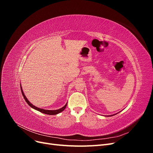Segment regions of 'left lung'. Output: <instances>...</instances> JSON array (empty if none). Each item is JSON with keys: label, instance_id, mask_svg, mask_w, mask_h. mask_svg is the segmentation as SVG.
<instances>
[{"label": "left lung", "instance_id": "obj_1", "mask_svg": "<svg viewBox=\"0 0 153 153\" xmlns=\"http://www.w3.org/2000/svg\"><path fill=\"white\" fill-rule=\"evenodd\" d=\"M115 114H114V115H108V116H107V117H110V116H112V115H115Z\"/></svg>", "mask_w": 153, "mask_h": 153}]
</instances>
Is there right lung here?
Masks as SVG:
<instances>
[{
	"label": "right lung",
	"mask_w": 153,
	"mask_h": 153,
	"mask_svg": "<svg viewBox=\"0 0 153 153\" xmlns=\"http://www.w3.org/2000/svg\"><path fill=\"white\" fill-rule=\"evenodd\" d=\"M20 88H21V91H22V95H23V96H24V99H25V101L27 103V104H28L30 107H32V108H34V109H35V110H38V111H39V112H41V113H43V114H48V115H56V114H59V113H61V112H62V111L66 108V106H67V103H66V104L64 105L63 107H62V108H59V109H57V110H45V109H43V108H38V107H36V106H34V105H32L30 101L27 100V98H26V96H25V94H24V91H23V89H22V86H21V85H20Z\"/></svg>",
	"instance_id": "add662e5"
}]
</instances>
